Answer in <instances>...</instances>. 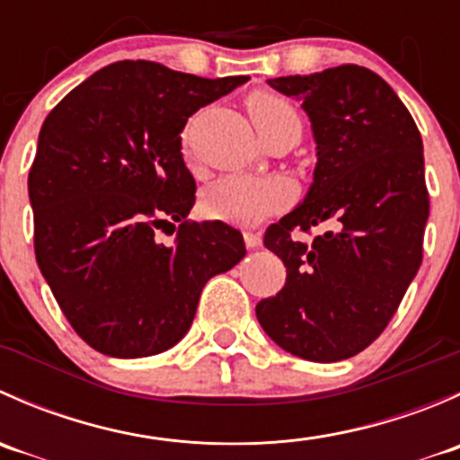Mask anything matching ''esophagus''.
Instances as JSON below:
<instances>
[{
	"instance_id": "1",
	"label": "esophagus",
	"mask_w": 460,
	"mask_h": 460,
	"mask_svg": "<svg viewBox=\"0 0 460 460\" xmlns=\"http://www.w3.org/2000/svg\"><path fill=\"white\" fill-rule=\"evenodd\" d=\"M244 244H247L249 249H258L260 244H262V238H260V234H253V231H244Z\"/></svg>"
}]
</instances>
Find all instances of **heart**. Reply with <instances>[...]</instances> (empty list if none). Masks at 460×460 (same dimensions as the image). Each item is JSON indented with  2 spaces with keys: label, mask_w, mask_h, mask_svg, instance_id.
<instances>
[{
  "label": "heart",
  "mask_w": 460,
  "mask_h": 460,
  "mask_svg": "<svg viewBox=\"0 0 460 460\" xmlns=\"http://www.w3.org/2000/svg\"><path fill=\"white\" fill-rule=\"evenodd\" d=\"M247 109L258 133L282 124L298 122V113L285 97L269 91H256L247 97ZM291 200V189L280 178L231 175L213 184L202 198L204 216L235 226H253L280 211Z\"/></svg>",
  "instance_id": "obj_1"
}]
</instances>
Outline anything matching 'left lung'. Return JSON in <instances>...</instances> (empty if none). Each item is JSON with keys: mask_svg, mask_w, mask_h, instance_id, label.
I'll list each match as a JSON object with an SVG mask.
<instances>
[{"mask_svg": "<svg viewBox=\"0 0 460 460\" xmlns=\"http://www.w3.org/2000/svg\"><path fill=\"white\" fill-rule=\"evenodd\" d=\"M269 84L303 102L318 162L305 200L264 234L287 282L256 316L289 354L336 363L383 333L423 262V140L401 97L365 66ZM323 221L332 229L304 238Z\"/></svg>", "mask_w": 460, "mask_h": 460, "instance_id": "8db88e82", "label": "left lung"}]
</instances>
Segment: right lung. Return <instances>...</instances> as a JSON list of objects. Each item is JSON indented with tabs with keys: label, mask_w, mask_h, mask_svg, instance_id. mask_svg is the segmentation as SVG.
<instances>
[{
	"label": "right lung",
	"mask_w": 460,
	"mask_h": 460,
	"mask_svg": "<svg viewBox=\"0 0 460 460\" xmlns=\"http://www.w3.org/2000/svg\"><path fill=\"white\" fill-rule=\"evenodd\" d=\"M247 80L124 59L73 88L41 124L29 173L35 258L93 349L142 358L173 347L208 278L247 253L234 226L187 220L196 180L180 151L187 119ZM175 224L174 243H160L156 231Z\"/></svg>",
	"instance_id": "add662e5"
}]
</instances>
